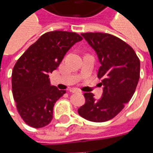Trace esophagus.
<instances>
[{"label": "esophagus", "mask_w": 153, "mask_h": 153, "mask_svg": "<svg viewBox=\"0 0 153 153\" xmlns=\"http://www.w3.org/2000/svg\"><path fill=\"white\" fill-rule=\"evenodd\" d=\"M70 93H79V91L77 89V88H71L70 89Z\"/></svg>", "instance_id": "34e87169"}]
</instances>
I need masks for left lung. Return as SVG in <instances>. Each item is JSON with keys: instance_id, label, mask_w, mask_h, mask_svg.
Instances as JSON below:
<instances>
[{"instance_id": "1", "label": "left lung", "mask_w": 153, "mask_h": 153, "mask_svg": "<svg viewBox=\"0 0 153 153\" xmlns=\"http://www.w3.org/2000/svg\"><path fill=\"white\" fill-rule=\"evenodd\" d=\"M81 35L98 57L97 77L102 79L103 93L99 99L92 93H84L86 102L78 112L90 121H107L132 98L140 76V61L134 49L117 37L102 33Z\"/></svg>"}]
</instances>
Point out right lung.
Returning <instances> with one entry per match:
<instances>
[{
  "mask_svg": "<svg viewBox=\"0 0 153 153\" xmlns=\"http://www.w3.org/2000/svg\"><path fill=\"white\" fill-rule=\"evenodd\" d=\"M82 39L75 33L48 32L17 60L12 72V93L18 112L27 125L38 128L51 121L54 105L66 91L52 86L49 74Z\"/></svg>",
  "mask_w": 153,
  "mask_h": 153,
  "instance_id": "add662e5",
  "label": "right lung"
}]
</instances>
